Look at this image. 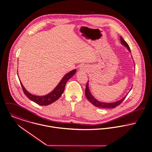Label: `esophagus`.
Returning <instances> with one entry per match:
<instances>
[{"mask_svg":"<svg viewBox=\"0 0 152 152\" xmlns=\"http://www.w3.org/2000/svg\"><path fill=\"white\" fill-rule=\"evenodd\" d=\"M80 70L81 71V72H87V68L84 66H81L80 68Z\"/></svg>","mask_w":152,"mask_h":152,"instance_id":"34e87169","label":"esophagus"}]
</instances>
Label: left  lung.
Listing matches in <instances>:
<instances>
[{
	"mask_svg": "<svg viewBox=\"0 0 152 152\" xmlns=\"http://www.w3.org/2000/svg\"><path fill=\"white\" fill-rule=\"evenodd\" d=\"M120 41L121 44L124 45L126 47H127V48L128 49V50L130 51V47L129 46V45L127 44V43L123 39V38L120 37ZM85 94H86V96L87 97V99L90 101L94 106L99 107V108H114L115 107H116L117 106L119 105L123 101H124V100L126 99V96H125L124 98H123L122 99H121L119 101H115L114 102H110V103H107V102H102L97 100L91 94L89 88H88V83L87 82V85H86V91H85Z\"/></svg>",
	"mask_w": 152,
	"mask_h": 152,
	"instance_id": "1",
	"label": "left lung"
}]
</instances>
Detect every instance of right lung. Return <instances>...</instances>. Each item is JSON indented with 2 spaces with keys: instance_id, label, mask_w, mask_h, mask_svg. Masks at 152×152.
Returning <instances> with one entry per match:
<instances>
[{
  "instance_id": "1",
  "label": "right lung",
  "mask_w": 152,
  "mask_h": 152,
  "mask_svg": "<svg viewBox=\"0 0 152 152\" xmlns=\"http://www.w3.org/2000/svg\"><path fill=\"white\" fill-rule=\"evenodd\" d=\"M76 69L72 70L68 74H66L61 80V81L59 82L58 85L55 88V89L47 95L44 96H34L33 94H30L29 92H28L26 89L23 86L22 84L21 83L20 81V85L22 86L23 91L24 94L26 96V97L35 103L38 104L39 105H48L52 104V102H55L62 95L63 93L65 86L66 85V82L68 81L69 78H71L75 73Z\"/></svg>"
}]
</instances>
